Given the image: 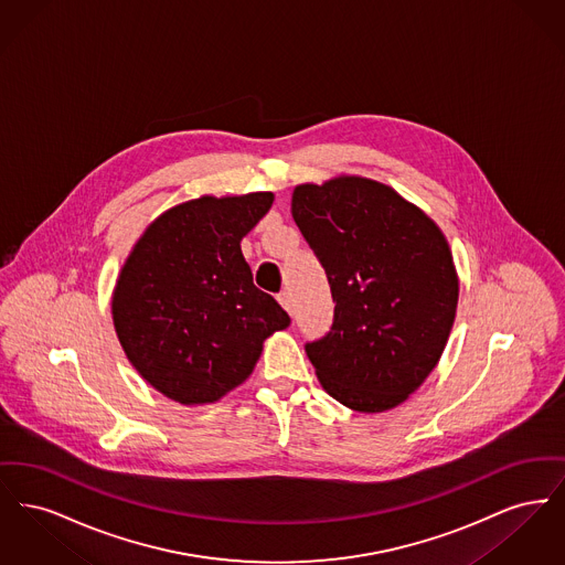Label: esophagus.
I'll return each instance as SVG.
<instances>
[{
    "instance_id": "34e87169",
    "label": "esophagus",
    "mask_w": 565,
    "mask_h": 565,
    "mask_svg": "<svg viewBox=\"0 0 565 565\" xmlns=\"http://www.w3.org/2000/svg\"><path fill=\"white\" fill-rule=\"evenodd\" d=\"M277 300H279V305L288 311V313H292V296L288 290H284L281 295L277 296Z\"/></svg>"
}]
</instances>
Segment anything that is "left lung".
I'll use <instances>...</instances> for the list:
<instances>
[{
    "label": "left lung",
    "instance_id": "8db88e82",
    "mask_svg": "<svg viewBox=\"0 0 565 565\" xmlns=\"http://www.w3.org/2000/svg\"><path fill=\"white\" fill-rule=\"evenodd\" d=\"M292 215L337 302L330 332L305 345L323 390L360 413L403 404L438 364L456 320L447 237L396 190L360 175L296 186Z\"/></svg>",
    "mask_w": 565,
    "mask_h": 565
}]
</instances>
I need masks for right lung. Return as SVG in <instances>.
Listing matches in <instances>:
<instances>
[{
	"mask_svg": "<svg viewBox=\"0 0 565 565\" xmlns=\"http://www.w3.org/2000/svg\"><path fill=\"white\" fill-rule=\"evenodd\" d=\"M273 192L199 196L159 215L127 256L111 320L135 371L169 401L217 403L252 375L263 343L290 326L254 286L242 239Z\"/></svg>",
	"mask_w": 565,
	"mask_h": 565,
	"instance_id": "obj_1",
	"label": "right lung"
}]
</instances>
